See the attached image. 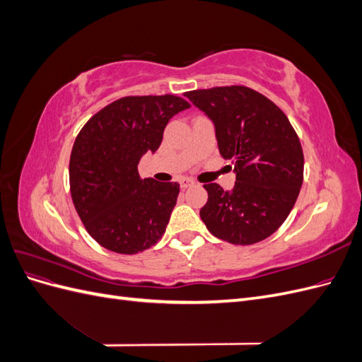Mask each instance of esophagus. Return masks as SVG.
Wrapping results in <instances>:
<instances>
[{"label":"esophagus","instance_id":"esophagus-1","mask_svg":"<svg viewBox=\"0 0 362 362\" xmlns=\"http://www.w3.org/2000/svg\"><path fill=\"white\" fill-rule=\"evenodd\" d=\"M193 184H194V181L192 178H181L180 180L181 189H187V187H190V185H193Z\"/></svg>","mask_w":362,"mask_h":362}]
</instances>
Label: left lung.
Listing matches in <instances>:
<instances>
[{"label": "left lung", "mask_w": 362, "mask_h": 362, "mask_svg": "<svg viewBox=\"0 0 362 362\" xmlns=\"http://www.w3.org/2000/svg\"><path fill=\"white\" fill-rule=\"evenodd\" d=\"M214 125L218 152L233 160L235 185L205 184L208 201L201 218L214 237L254 245L284 223L303 181L298 134L278 105L245 86L187 92Z\"/></svg>", "instance_id": "left-lung-1"}]
</instances>
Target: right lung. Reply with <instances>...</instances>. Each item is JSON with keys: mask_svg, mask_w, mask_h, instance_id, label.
<instances>
[{"mask_svg": "<svg viewBox=\"0 0 362 362\" xmlns=\"http://www.w3.org/2000/svg\"><path fill=\"white\" fill-rule=\"evenodd\" d=\"M189 107L173 95L120 98L76 136L69 161L72 201L103 247L133 255L166 231L180 184L141 180L137 166L158 149L170 117Z\"/></svg>", "mask_w": 362, "mask_h": 362, "instance_id": "right-lung-1", "label": "right lung"}]
</instances>
